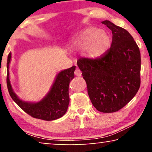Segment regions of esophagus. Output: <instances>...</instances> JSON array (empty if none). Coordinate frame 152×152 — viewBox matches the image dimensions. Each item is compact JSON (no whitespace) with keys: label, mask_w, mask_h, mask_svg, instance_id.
<instances>
[{"label":"esophagus","mask_w":152,"mask_h":152,"mask_svg":"<svg viewBox=\"0 0 152 152\" xmlns=\"http://www.w3.org/2000/svg\"><path fill=\"white\" fill-rule=\"evenodd\" d=\"M75 75L77 77H80L82 75V72H81V70L80 69L77 68V69L75 70Z\"/></svg>","instance_id":"1"}]
</instances>
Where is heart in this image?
I'll return each instance as SVG.
<instances>
[{
	"mask_svg": "<svg viewBox=\"0 0 152 152\" xmlns=\"http://www.w3.org/2000/svg\"><path fill=\"white\" fill-rule=\"evenodd\" d=\"M110 43L111 39L107 33L93 27H88L75 36L70 47L72 49L85 48V57L93 59L104 55Z\"/></svg>",
	"mask_w": 152,
	"mask_h": 152,
	"instance_id": "1",
	"label": "heart"
}]
</instances>
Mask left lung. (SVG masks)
<instances>
[{
  "instance_id": "left-lung-1",
  "label": "left lung",
  "mask_w": 152,
  "mask_h": 152,
  "mask_svg": "<svg viewBox=\"0 0 152 152\" xmlns=\"http://www.w3.org/2000/svg\"><path fill=\"white\" fill-rule=\"evenodd\" d=\"M112 31L110 49L97 59L77 60L93 105L102 113L119 111L129 102L140 86V53L132 35L106 20Z\"/></svg>"
}]
</instances>
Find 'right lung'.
Instances as JSON below:
<instances>
[{"mask_svg":"<svg viewBox=\"0 0 152 152\" xmlns=\"http://www.w3.org/2000/svg\"><path fill=\"white\" fill-rule=\"evenodd\" d=\"M12 53L7 57V85L8 91L12 99L20 108L33 118L47 120H57L61 118L67 111L69 104L68 86L70 80L74 78V71L76 66L61 70L57 74L49 92L40 101L37 102H26L20 99L12 88L10 79L9 66L11 61Z\"/></svg>","mask_w":152,"mask_h":152,"instance_id":"obj_1","label":"right lung"}]
</instances>
